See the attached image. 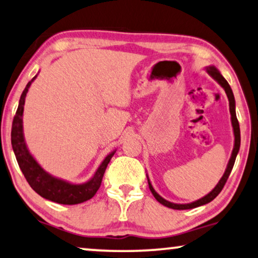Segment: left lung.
Wrapping results in <instances>:
<instances>
[{
  "label": "left lung",
  "mask_w": 258,
  "mask_h": 258,
  "mask_svg": "<svg viewBox=\"0 0 258 258\" xmlns=\"http://www.w3.org/2000/svg\"><path fill=\"white\" fill-rule=\"evenodd\" d=\"M206 72L210 74V76L214 79L216 83H218L221 87L225 89L226 94H227V98H228V101H229V111H230V120H231V125H233V132H234V148H233V151H231V156L229 158V162L227 164V167H226V171L220 179L218 184L214 188L212 189V191L206 194V196L201 198V199H198L196 201H193V203H189V204H174V203H170V201H167L164 199L159 196L158 193L155 191V188L152 187L151 185V181L150 179H149L148 174H147V178H148V184H149V188H150L151 193L154 194V197L156 198V200L164 206L169 207V208H172V210H191V208H196V207H199V206H203V205H206L208 203H211L213 199H215L216 197H218V194L221 192V189L223 188V186H225L227 179H228L229 174L231 172V170H233V166H234V163H235V159H236V156L238 154V150H240V144H241V135H240V124H238V121H237V117H236V111H235V99H234V94H233V91H231L229 84L227 83V80L225 78L222 77V74L220 73V71L216 69L215 66H207L206 67Z\"/></svg>",
  "instance_id": "obj_1"
}]
</instances>
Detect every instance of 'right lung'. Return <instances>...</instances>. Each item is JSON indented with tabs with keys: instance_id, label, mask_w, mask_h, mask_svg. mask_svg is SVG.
<instances>
[{
	"instance_id": "obj_1",
	"label": "right lung",
	"mask_w": 258,
	"mask_h": 258,
	"mask_svg": "<svg viewBox=\"0 0 258 258\" xmlns=\"http://www.w3.org/2000/svg\"><path fill=\"white\" fill-rule=\"evenodd\" d=\"M36 78L37 76L33 77L31 81H29L27 87L24 88L21 95L16 115H15L13 121V128H11V145H13V150L15 152V156H16L20 169L23 172L29 185L40 197L61 205L81 204L84 201L92 199L95 196V193L98 192L100 185H101L104 171H106L107 165L109 164L111 157L114 156L116 150L111 151L109 155H107L106 158L100 164L98 170L95 171L94 175L89 180L83 182V184H73V182L57 178L46 172L39 165L38 162L33 158V156L30 154L27 143H25L23 133V111L25 96H27V93L32 81Z\"/></svg>"
}]
</instances>
